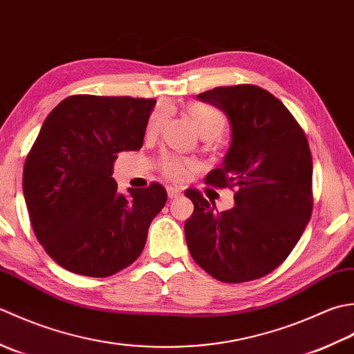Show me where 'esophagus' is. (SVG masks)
<instances>
[{
  "instance_id": "obj_1",
  "label": "esophagus",
  "mask_w": 354,
  "mask_h": 354,
  "mask_svg": "<svg viewBox=\"0 0 354 354\" xmlns=\"http://www.w3.org/2000/svg\"><path fill=\"white\" fill-rule=\"evenodd\" d=\"M167 191H168V197H169V198H176V197L180 196V189H178V187L168 186Z\"/></svg>"
}]
</instances>
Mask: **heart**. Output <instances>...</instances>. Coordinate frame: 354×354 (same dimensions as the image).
Here are the masks:
<instances>
[{
  "instance_id": "heart-1",
  "label": "heart",
  "mask_w": 354,
  "mask_h": 354,
  "mask_svg": "<svg viewBox=\"0 0 354 354\" xmlns=\"http://www.w3.org/2000/svg\"><path fill=\"white\" fill-rule=\"evenodd\" d=\"M187 116L191 118L194 127L205 139H215L226 129L227 118L220 108L209 105L205 102H194L187 106ZM165 119H167V110L165 108H156L151 113V116L147 122V134L154 136L162 128ZM191 168V163L183 160L177 156L163 154L160 157V169L167 177L180 180L183 178L187 171Z\"/></svg>"
}]
</instances>
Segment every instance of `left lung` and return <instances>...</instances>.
Instances as JSON below:
<instances>
[{
  "label": "left lung",
  "mask_w": 354,
  "mask_h": 354,
  "mask_svg": "<svg viewBox=\"0 0 354 354\" xmlns=\"http://www.w3.org/2000/svg\"><path fill=\"white\" fill-rule=\"evenodd\" d=\"M198 99L225 111L232 125L223 167L205 182L235 189V206L218 212L200 191L186 189L194 203L186 243L212 278L248 283L286 261L312 217V153L297 119L261 86H217Z\"/></svg>",
  "instance_id": "8db88e82"
}]
</instances>
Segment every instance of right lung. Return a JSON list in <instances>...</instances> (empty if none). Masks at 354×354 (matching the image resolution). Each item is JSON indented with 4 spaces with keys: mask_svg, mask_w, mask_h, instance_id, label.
<instances>
[{
    "mask_svg": "<svg viewBox=\"0 0 354 354\" xmlns=\"http://www.w3.org/2000/svg\"><path fill=\"white\" fill-rule=\"evenodd\" d=\"M156 99L73 95L56 105L28 151L23 189L33 232L55 261L105 278L133 264L167 203L153 182L118 191L114 162L142 148Z\"/></svg>",
    "mask_w": 354,
    "mask_h": 354,
    "instance_id": "right-lung-1",
    "label": "right lung"
}]
</instances>
